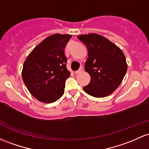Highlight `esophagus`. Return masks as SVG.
Here are the masks:
<instances>
[{
    "instance_id": "34e87169",
    "label": "esophagus",
    "mask_w": 149,
    "mask_h": 149,
    "mask_svg": "<svg viewBox=\"0 0 149 149\" xmlns=\"http://www.w3.org/2000/svg\"><path fill=\"white\" fill-rule=\"evenodd\" d=\"M83 71V68L81 67V68H80L79 70H78V71H76V72H75V73H76V74H79V73H81Z\"/></svg>"
}]
</instances>
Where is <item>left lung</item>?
<instances>
[{"mask_svg":"<svg viewBox=\"0 0 149 149\" xmlns=\"http://www.w3.org/2000/svg\"><path fill=\"white\" fill-rule=\"evenodd\" d=\"M78 38L88 49L85 71L91 78L83 90L95 97L109 95L119 87L127 72L125 54L117 45L102 35L91 33L80 35Z\"/></svg>","mask_w":149,"mask_h":149,"instance_id":"obj_1","label":"left lung"}]
</instances>
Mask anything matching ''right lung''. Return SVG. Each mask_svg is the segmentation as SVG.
I'll return each mask as SVG.
<instances>
[{
	"label": "right lung",
	"mask_w": 149,
	"mask_h": 149,
	"mask_svg": "<svg viewBox=\"0 0 149 149\" xmlns=\"http://www.w3.org/2000/svg\"><path fill=\"white\" fill-rule=\"evenodd\" d=\"M71 35L54 34L40 42L24 62L22 77L29 92L45 103L58 100L64 93L67 69L65 47Z\"/></svg>",
	"instance_id": "right-lung-1"
}]
</instances>
